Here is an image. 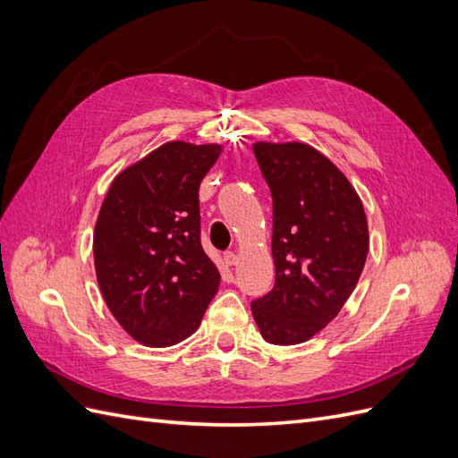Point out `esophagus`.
<instances>
[{
	"label": "esophagus",
	"instance_id": "1",
	"mask_svg": "<svg viewBox=\"0 0 458 458\" xmlns=\"http://www.w3.org/2000/svg\"><path fill=\"white\" fill-rule=\"evenodd\" d=\"M237 259H239V256L234 254V252H225L224 254V261L227 263V266H234V263H237Z\"/></svg>",
	"mask_w": 458,
	"mask_h": 458
}]
</instances>
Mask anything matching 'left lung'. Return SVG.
I'll use <instances>...</instances> for the list:
<instances>
[{"label": "left lung", "mask_w": 458, "mask_h": 458, "mask_svg": "<svg viewBox=\"0 0 458 458\" xmlns=\"http://www.w3.org/2000/svg\"><path fill=\"white\" fill-rule=\"evenodd\" d=\"M273 199L275 286L252 301L263 340L294 345L335 318L369 254L363 202L335 164L306 143H254Z\"/></svg>", "instance_id": "left-lung-1"}]
</instances>
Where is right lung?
Wrapping results in <instances>:
<instances>
[{
    "instance_id": "add662e5",
    "label": "right lung",
    "mask_w": 458,
    "mask_h": 458,
    "mask_svg": "<svg viewBox=\"0 0 458 458\" xmlns=\"http://www.w3.org/2000/svg\"><path fill=\"white\" fill-rule=\"evenodd\" d=\"M221 145L170 141L120 172L93 233L106 306L131 338L168 348L189 338L219 286L200 244L199 187Z\"/></svg>"
}]
</instances>
